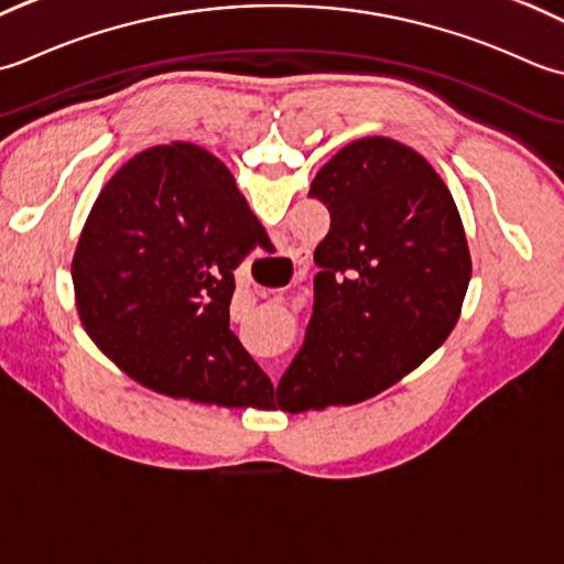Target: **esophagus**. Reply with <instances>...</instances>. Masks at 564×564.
Here are the masks:
<instances>
[{"mask_svg": "<svg viewBox=\"0 0 564 564\" xmlns=\"http://www.w3.org/2000/svg\"><path fill=\"white\" fill-rule=\"evenodd\" d=\"M292 260H294V265H302V262H304V256H302V252H294ZM296 274H302V270H296Z\"/></svg>", "mask_w": 564, "mask_h": 564, "instance_id": "34e87169", "label": "esophagus"}]
</instances>
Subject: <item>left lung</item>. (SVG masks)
I'll return each mask as SVG.
<instances>
[{
    "mask_svg": "<svg viewBox=\"0 0 564 564\" xmlns=\"http://www.w3.org/2000/svg\"><path fill=\"white\" fill-rule=\"evenodd\" d=\"M308 197L330 228L302 350L278 387L286 413L370 399L451 336L473 260L455 199L413 148L384 135L348 143L316 172Z\"/></svg>",
    "mask_w": 564,
    "mask_h": 564,
    "instance_id": "8db88e82",
    "label": "left lung"
}]
</instances>
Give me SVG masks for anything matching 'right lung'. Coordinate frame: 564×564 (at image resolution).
<instances>
[{"label":"right lung","mask_w":564,"mask_h":564,"mask_svg":"<svg viewBox=\"0 0 564 564\" xmlns=\"http://www.w3.org/2000/svg\"><path fill=\"white\" fill-rule=\"evenodd\" d=\"M268 234L221 160L172 141L133 155L91 206L73 258L77 314L133 382L262 406L270 377L228 328L236 268Z\"/></svg>","instance_id":"add662e5"}]
</instances>
